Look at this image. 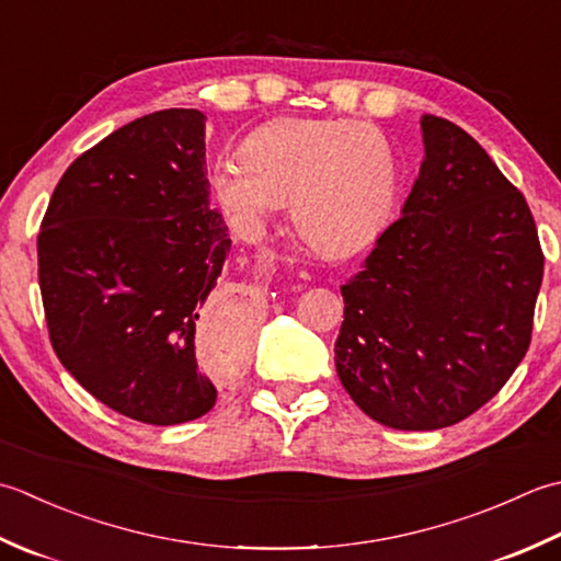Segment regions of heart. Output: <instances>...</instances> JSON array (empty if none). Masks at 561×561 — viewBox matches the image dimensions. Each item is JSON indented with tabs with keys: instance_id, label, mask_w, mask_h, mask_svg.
<instances>
[{
	"instance_id": "1",
	"label": "heart",
	"mask_w": 561,
	"mask_h": 561,
	"mask_svg": "<svg viewBox=\"0 0 561 561\" xmlns=\"http://www.w3.org/2000/svg\"><path fill=\"white\" fill-rule=\"evenodd\" d=\"M210 184L225 213L256 237L290 201L295 230L327 254L373 242L390 222L399 169L368 123L283 118L251 133L242 154H222Z\"/></svg>"
}]
</instances>
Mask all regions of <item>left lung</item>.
<instances>
[{"mask_svg": "<svg viewBox=\"0 0 561 561\" xmlns=\"http://www.w3.org/2000/svg\"><path fill=\"white\" fill-rule=\"evenodd\" d=\"M424 162L402 217L341 285V385L377 424L453 426L530 346L545 256L523 193L472 135L421 118Z\"/></svg>", "mask_w": 561, "mask_h": 561, "instance_id": "left-lung-1", "label": "left lung"}]
</instances>
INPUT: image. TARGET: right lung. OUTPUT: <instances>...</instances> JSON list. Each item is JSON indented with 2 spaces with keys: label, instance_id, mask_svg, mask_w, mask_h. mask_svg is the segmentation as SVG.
<instances>
[{
  "label": "right lung",
  "instance_id": "1",
  "mask_svg": "<svg viewBox=\"0 0 561 561\" xmlns=\"http://www.w3.org/2000/svg\"><path fill=\"white\" fill-rule=\"evenodd\" d=\"M230 247L201 111L150 113L77 157L38 234L45 322L67 373L142 424L208 414L217 390L198 344L234 365L249 336L217 288Z\"/></svg>",
  "mask_w": 561,
  "mask_h": 561
}]
</instances>
